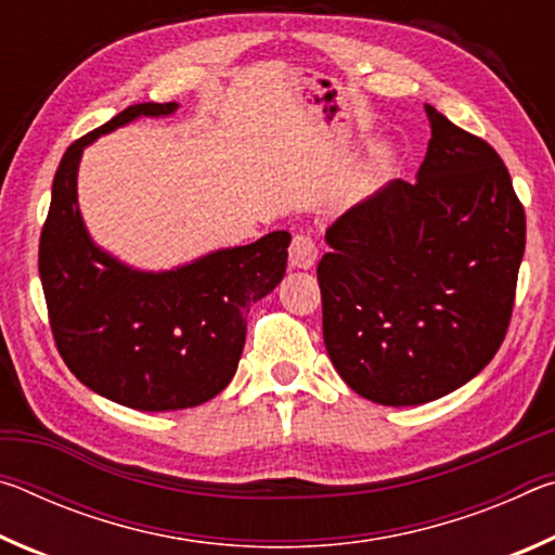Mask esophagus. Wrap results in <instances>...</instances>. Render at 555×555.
<instances>
[{
    "label": "esophagus",
    "mask_w": 555,
    "mask_h": 555,
    "mask_svg": "<svg viewBox=\"0 0 555 555\" xmlns=\"http://www.w3.org/2000/svg\"><path fill=\"white\" fill-rule=\"evenodd\" d=\"M288 257H291V267H298V269L313 267L318 259V247H315V240L311 237V234L298 232L294 242H291Z\"/></svg>",
    "instance_id": "34e87169"
}]
</instances>
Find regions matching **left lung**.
Instances as JSON below:
<instances>
[{"mask_svg":"<svg viewBox=\"0 0 555 555\" xmlns=\"http://www.w3.org/2000/svg\"><path fill=\"white\" fill-rule=\"evenodd\" d=\"M416 183L393 181L325 232L327 354L360 397L416 406L490 364L512 321L526 215L485 139L426 105Z\"/></svg>","mask_w":555,"mask_h":555,"instance_id":"left-lung-1","label":"left lung"}]
</instances>
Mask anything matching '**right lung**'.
<instances>
[{"label": "right lung", "instance_id": "1", "mask_svg": "<svg viewBox=\"0 0 555 555\" xmlns=\"http://www.w3.org/2000/svg\"><path fill=\"white\" fill-rule=\"evenodd\" d=\"M176 102L127 107L80 137L53 178L39 242V274L53 343L86 387L139 411L198 406L237 370L251 304L286 271L291 234L279 230L164 274L131 271L90 242L75 176L82 146L139 115H171Z\"/></svg>", "mask_w": 555, "mask_h": 555}]
</instances>
